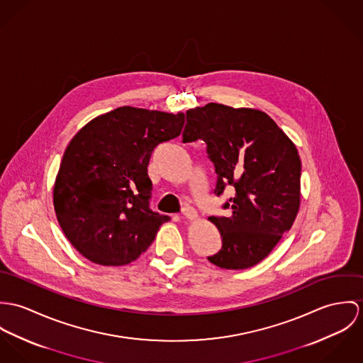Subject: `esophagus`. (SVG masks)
Here are the masks:
<instances>
[{
    "label": "esophagus",
    "mask_w": 363,
    "mask_h": 363,
    "mask_svg": "<svg viewBox=\"0 0 363 363\" xmlns=\"http://www.w3.org/2000/svg\"><path fill=\"white\" fill-rule=\"evenodd\" d=\"M182 216H184V218H186V220H196V217H198V213H196V210L194 208V207H185L184 208V211H182Z\"/></svg>",
    "instance_id": "34e87169"
}]
</instances>
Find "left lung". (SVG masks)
I'll use <instances>...</instances> for the list:
<instances>
[{
    "mask_svg": "<svg viewBox=\"0 0 363 363\" xmlns=\"http://www.w3.org/2000/svg\"><path fill=\"white\" fill-rule=\"evenodd\" d=\"M184 142L201 139L217 174L216 194L227 185L234 198L230 217H208L223 247L207 259L221 269L245 270L260 263L289 231L301 206V159L295 143L256 108L208 103L186 111Z\"/></svg>",
    "mask_w": 363,
    "mask_h": 363,
    "instance_id": "1",
    "label": "left lung"
}]
</instances>
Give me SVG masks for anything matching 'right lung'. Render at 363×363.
Segmentation results:
<instances>
[{
	"label": "right lung",
	"mask_w": 363,
	"mask_h": 363,
	"mask_svg": "<svg viewBox=\"0 0 363 363\" xmlns=\"http://www.w3.org/2000/svg\"><path fill=\"white\" fill-rule=\"evenodd\" d=\"M184 113L130 106L87 122L68 143L52 188L57 220L87 260H136L168 220L149 208L147 165L162 142L179 136Z\"/></svg>",
	"instance_id": "right-lung-1"
}]
</instances>
